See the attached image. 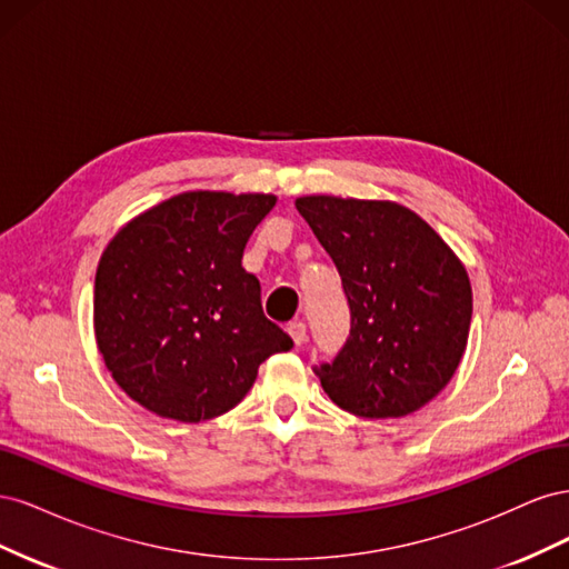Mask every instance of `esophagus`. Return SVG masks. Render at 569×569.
Instances as JSON below:
<instances>
[{"mask_svg":"<svg viewBox=\"0 0 569 569\" xmlns=\"http://www.w3.org/2000/svg\"><path fill=\"white\" fill-rule=\"evenodd\" d=\"M287 332H289V337H291V339H295L297 347H301V343L306 341V325H303L301 320L289 322V325H287Z\"/></svg>","mask_w":569,"mask_h":569,"instance_id":"34e87169","label":"esophagus"}]
</instances>
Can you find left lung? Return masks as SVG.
Masks as SVG:
<instances>
[{
    "instance_id": "obj_1",
    "label": "left lung",
    "mask_w": 569,
    "mask_h": 569,
    "mask_svg": "<svg viewBox=\"0 0 569 569\" xmlns=\"http://www.w3.org/2000/svg\"><path fill=\"white\" fill-rule=\"evenodd\" d=\"M297 209L332 256L351 311L343 347L313 368L325 393L360 418L416 412L449 385L468 347V272L401 203L301 197Z\"/></svg>"
}]
</instances>
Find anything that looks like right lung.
Returning <instances> with one entry per match:
<instances>
[{"label": "right lung", "instance_id": "1", "mask_svg": "<svg viewBox=\"0 0 569 569\" xmlns=\"http://www.w3.org/2000/svg\"><path fill=\"white\" fill-rule=\"evenodd\" d=\"M274 201L184 192L111 239L94 278V335L132 401L170 420H211L244 399L266 358L295 347L242 268Z\"/></svg>", "mask_w": 569, "mask_h": 569}]
</instances>
